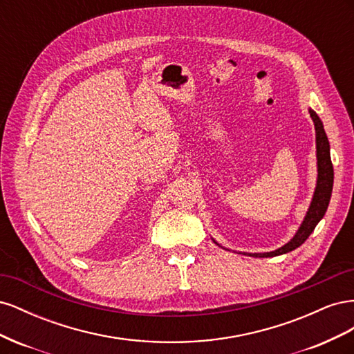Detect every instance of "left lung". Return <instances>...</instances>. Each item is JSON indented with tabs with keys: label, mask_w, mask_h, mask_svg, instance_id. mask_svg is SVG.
Returning a JSON list of instances; mask_svg holds the SVG:
<instances>
[{
	"label": "left lung",
	"mask_w": 354,
	"mask_h": 354,
	"mask_svg": "<svg viewBox=\"0 0 354 354\" xmlns=\"http://www.w3.org/2000/svg\"><path fill=\"white\" fill-rule=\"evenodd\" d=\"M310 116L315 122L316 128V151H317V186L315 190V196L312 201V205L308 208L307 216L301 224V227L297 232L295 236L283 245L282 248L276 250L273 252H264V254H250L252 257H276L281 254H286L298 248L312 233L316 227V224L325 216L328 203L332 194V185H334V168L330 162V153H329V142L326 133L324 130L322 121L317 116L315 111L310 109Z\"/></svg>",
	"instance_id": "obj_1"
}]
</instances>
